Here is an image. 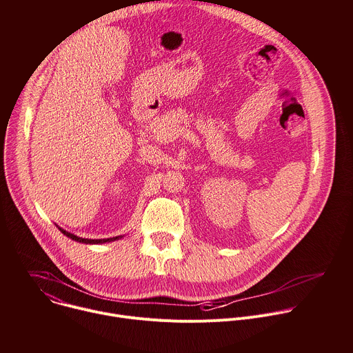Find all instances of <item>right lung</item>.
Wrapping results in <instances>:
<instances>
[{"mask_svg":"<svg viewBox=\"0 0 353 353\" xmlns=\"http://www.w3.org/2000/svg\"><path fill=\"white\" fill-rule=\"evenodd\" d=\"M59 229H60L65 236H68L70 239L77 240V241H79V243H85V244H99V243H106V241H113V240L120 239V236L110 237V239H96V240H93V239H82V237H78V236H75V234H72V233H70V232H65V230L61 229V228H59Z\"/></svg>","mask_w":353,"mask_h":353,"instance_id":"right-lung-1","label":"right lung"}]
</instances>
